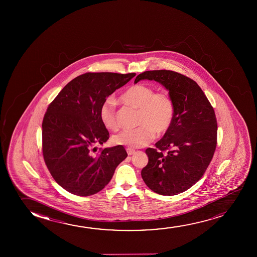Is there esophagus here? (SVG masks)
Returning a JSON list of instances; mask_svg holds the SVG:
<instances>
[{
    "label": "esophagus",
    "instance_id": "34e87169",
    "mask_svg": "<svg viewBox=\"0 0 257 257\" xmlns=\"http://www.w3.org/2000/svg\"><path fill=\"white\" fill-rule=\"evenodd\" d=\"M127 154H128V155H133L135 154V150L134 149H133V148H127L126 149Z\"/></svg>",
    "mask_w": 257,
    "mask_h": 257
}]
</instances>
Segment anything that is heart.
Returning <instances> with one entry per match:
<instances>
[{"label":"heart","instance_id":"1","mask_svg":"<svg viewBox=\"0 0 257 257\" xmlns=\"http://www.w3.org/2000/svg\"><path fill=\"white\" fill-rule=\"evenodd\" d=\"M120 101L127 105L139 109L138 124L134 129H126L113 137L116 145L128 148H142L150 143L157 135L165 134L172 125L175 117V104L165 92L155 93L148 85H132L120 95ZM99 116L102 124L109 130L118 127L116 120V103L111 98L102 102L99 109Z\"/></svg>","mask_w":257,"mask_h":257}]
</instances>
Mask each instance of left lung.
I'll return each instance as SVG.
<instances>
[{"label":"left lung","instance_id":"8db88e82","mask_svg":"<svg viewBox=\"0 0 257 257\" xmlns=\"http://www.w3.org/2000/svg\"><path fill=\"white\" fill-rule=\"evenodd\" d=\"M141 80L163 85L175 104L172 125L156 148L146 150L148 163L141 171L142 179L155 193H182L200 180L214 155L218 130L214 109L197 82L183 74L146 71L134 83Z\"/></svg>","mask_w":257,"mask_h":257}]
</instances>
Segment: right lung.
<instances>
[{
  "label": "right lung",
  "instance_id": "add662e5",
  "mask_svg": "<svg viewBox=\"0 0 257 257\" xmlns=\"http://www.w3.org/2000/svg\"><path fill=\"white\" fill-rule=\"evenodd\" d=\"M136 75L86 73L68 82L46 110L42 123L43 156L53 179L80 197L97 193L127 157L123 146L94 154L108 141L99 109L102 102Z\"/></svg>",
  "mask_w": 257,
  "mask_h": 257
}]
</instances>
